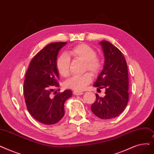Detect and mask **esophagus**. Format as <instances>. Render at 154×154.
<instances>
[{
    "instance_id": "1",
    "label": "esophagus",
    "mask_w": 154,
    "mask_h": 154,
    "mask_svg": "<svg viewBox=\"0 0 154 154\" xmlns=\"http://www.w3.org/2000/svg\"><path fill=\"white\" fill-rule=\"evenodd\" d=\"M73 94L75 96H79V95H82L84 94L83 92L82 91H73Z\"/></svg>"
}]
</instances>
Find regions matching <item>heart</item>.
<instances>
[{
	"label": "heart",
	"mask_w": 154,
	"mask_h": 154,
	"mask_svg": "<svg viewBox=\"0 0 154 154\" xmlns=\"http://www.w3.org/2000/svg\"><path fill=\"white\" fill-rule=\"evenodd\" d=\"M69 55L74 59L84 61V71L89 70L92 74L96 75L103 68L101 58L96 55V51L91 46L81 43L69 51ZM70 58L65 53L60 55L56 61V67L59 74L63 77H67L70 73ZM92 80L91 73H85L82 75L70 77L65 82L66 88L75 91H81L89 84Z\"/></svg>",
	"instance_id": "obj_1"
}]
</instances>
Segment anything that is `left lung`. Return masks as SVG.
Instances as JSON below:
<instances>
[{
	"mask_svg": "<svg viewBox=\"0 0 154 154\" xmlns=\"http://www.w3.org/2000/svg\"><path fill=\"white\" fill-rule=\"evenodd\" d=\"M100 44L105 57L104 66L94 86L105 89L106 95L102 97L96 94L91 111L99 118L109 119L119 116L128 103V67L123 53L115 46L105 40Z\"/></svg>",
	"mask_w": 154,
	"mask_h": 154,
	"instance_id": "1",
	"label": "left lung"
}]
</instances>
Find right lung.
I'll use <instances>...</instances> for the list:
<instances>
[{"label":"right lung","instance_id":"obj_1","mask_svg":"<svg viewBox=\"0 0 154 154\" xmlns=\"http://www.w3.org/2000/svg\"><path fill=\"white\" fill-rule=\"evenodd\" d=\"M66 43L46 45L33 57L26 73L23 91L26 107L33 118L45 125L57 123L63 117L64 103L72 96L70 90L51 96L55 89L59 88L57 57Z\"/></svg>","mask_w":154,"mask_h":154}]
</instances>
